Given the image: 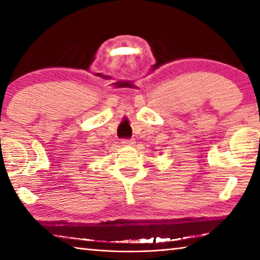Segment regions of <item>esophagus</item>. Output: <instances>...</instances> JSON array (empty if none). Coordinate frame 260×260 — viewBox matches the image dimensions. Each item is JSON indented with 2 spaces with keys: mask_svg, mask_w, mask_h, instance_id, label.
<instances>
[{
  "mask_svg": "<svg viewBox=\"0 0 260 260\" xmlns=\"http://www.w3.org/2000/svg\"><path fill=\"white\" fill-rule=\"evenodd\" d=\"M121 144L124 147H133L135 144V141L134 140H122Z\"/></svg>",
  "mask_w": 260,
  "mask_h": 260,
  "instance_id": "1",
  "label": "esophagus"
}]
</instances>
